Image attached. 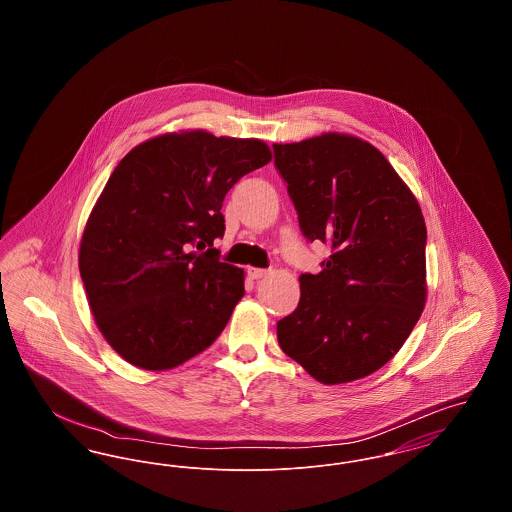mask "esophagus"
<instances>
[{
  "mask_svg": "<svg viewBox=\"0 0 512 512\" xmlns=\"http://www.w3.org/2000/svg\"><path fill=\"white\" fill-rule=\"evenodd\" d=\"M247 274L253 278V280H261V278H265L268 274V270L265 268H247Z\"/></svg>",
  "mask_w": 512,
  "mask_h": 512,
  "instance_id": "esophagus-1",
  "label": "esophagus"
}]
</instances>
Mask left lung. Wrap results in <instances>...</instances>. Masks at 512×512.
I'll return each mask as SVG.
<instances>
[{"mask_svg":"<svg viewBox=\"0 0 512 512\" xmlns=\"http://www.w3.org/2000/svg\"><path fill=\"white\" fill-rule=\"evenodd\" d=\"M299 228L332 253L301 274V299L278 320L282 351L322 384L376 372L401 349L426 301V224L418 201L370 144L322 134L274 144Z\"/></svg>","mask_w":512,"mask_h":512,"instance_id":"left-lung-1","label":"left lung"}]
</instances>
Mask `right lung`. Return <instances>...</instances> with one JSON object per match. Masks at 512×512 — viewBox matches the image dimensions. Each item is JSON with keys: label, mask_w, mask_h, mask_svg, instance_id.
Returning <instances> with one entry per match:
<instances>
[{"label": "right lung", "mask_w": 512, "mask_h": 512, "mask_svg": "<svg viewBox=\"0 0 512 512\" xmlns=\"http://www.w3.org/2000/svg\"><path fill=\"white\" fill-rule=\"evenodd\" d=\"M270 161L261 140L203 130L134 147L109 176L82 234L78 267L103 338L130 365L167 370L217 340L244 297L220 263L224 195Z\"/></svg>", "instance_id": "1"}]
</instances>
